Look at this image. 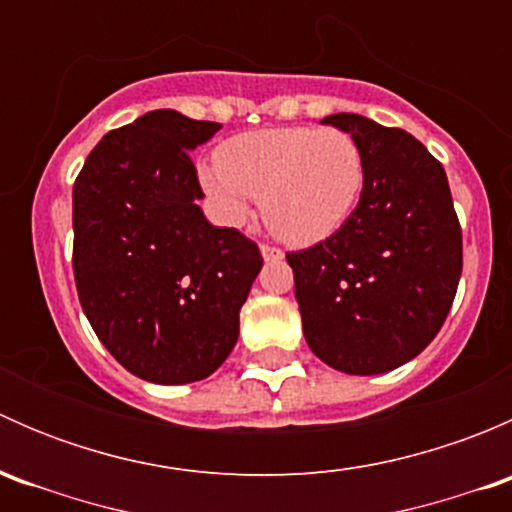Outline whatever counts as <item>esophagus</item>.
<instances>
[{
  "label": "esophagus",
  "instance_id": "obj_1",
  "mask_svg": "<svg viewBox=\"0 0 512 512\" xmlns=\"http://www.w3.org/2000/svg\"><path fill=\"white\" fill-rule=\"evenodd\" d=\"M260 252L262 257H265V262H280L282 257H285V252L275 245H260Z\"/></svg>",
  "mask_w": 512,
  "mask_h": 512
}]
</instances>
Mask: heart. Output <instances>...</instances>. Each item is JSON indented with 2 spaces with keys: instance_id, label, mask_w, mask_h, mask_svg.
<instances>
[{
  "instance_id": "b5f03b06",
  "label": "heart",
  "mask_w": 512,
  "mask_h": 512,
  "mask_svg": "<svg viewBox=\"0 0 512 512\" xmlns=\"http://www.w3.org/2000/svg\"><path fill=\"white\" fill-rule=\"evenodd\" d=\"M364 153L342 128H262L220 146L218 168H200V183L232 225L245 223L250 198L262 200L265 223L289 245L332 237L364 193Z\"/></svg>"
}]
</instances>
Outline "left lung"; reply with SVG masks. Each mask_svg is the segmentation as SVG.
I'll return each instance as SVG.
<instances>
[{"label": "left lung", "mask_w": 512, "mask_h": 512, "mask_svg": "<svg viewBox=\"0 0 512 512\" xmlns=\"http://www.w3.org/2000/svg\"><path fill=\"white\" fill-rule=\"evenodd\" d=\"M364 153L359 205L332 237L289 252L309 349L344 374H386L443 327L463 267L443 165L401 128L332 113Z\"/></svg>", "instance_id": "8db88e82"}]
</instances>
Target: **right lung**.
<instances>
[{
    "label": "right lung",
    "instance_id": "obj_1",
    "mask_svg": "<svg viewBox=\"0 0 512 512\" xmlns=\"http://www.w3.org/2000/svg\"><path fill=\"white\" fill-rule=\"evenodd\" d=\"M220 123L170 108L106 133L74 183V277L103 347L133 376L190 384L213 374L240 334L262 255L215 227L190 151Z\"/></svg>",
    "mask_w": 512,
    "mask_h": 512
}]
</instances>
